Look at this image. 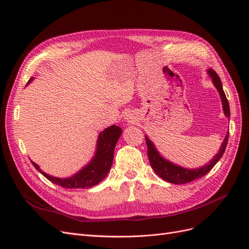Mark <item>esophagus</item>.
I'll list each match as a JSON object with an SVG mask.
<instances>
[{"instance_id": "34e87169", "label": "esophagus", "mask_w": 249, "mask_h": 249, "mask_svg": "<svg viewBox=\"0 0 249 249\" xmlns=\"http://www.w3.org/2000/svg\"><path fill=\"white\" fill-rule=\"evenodd\" d=\"M124 119L126 120L127 123H134V122H136V117L134 116V114L133 113H131V112H127L126 114H125V116H124Z\"/></svg>"}]
</instances>
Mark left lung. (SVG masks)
Returning <instances> with one entry per match:
<instances>
[{"label":"left lung","mask_w":249,"mask_h":249,"mask_svg":"<svg viewBox=\"0 0 249 249\" xmlns=\"http://www.w3.org/2000/svg\"><path fill=\"white\" fill-rule=\"evenodd\" d=\"M208 74L210 76V78L212 79V82H213L214 86L216 87L217 91L219 92V95L221 97V102H222V108H223L224 115L228 118H230V116H231L230 105H229L227 96H225V93L223 91L221 80L219 77H218L216 71H214L211 69L208 71ZM228 140H229V133H227V136L224 137L221 145H220V148H219V150H218V153L212 158V160H211L208 164L203 165V166L196 168V169L195 168L188 169V168H184L182 166H178V165L173 164L172 162L165 159V158L162 157L160 155V153L158 152V149L156 148L153 141L150 140L145 135V141H146V145H147V156H148L149 163H150V165H152L153 169L161 178L166 180V182H168V183L176 184V185L189 183V182H192V180H194V179H197L199 178H202L203 176H206L207 173L215 166L216 163L221 159L224 150H225V148H227Z\"/></svg>","instance_id":"8db88e82"}]
</instances>
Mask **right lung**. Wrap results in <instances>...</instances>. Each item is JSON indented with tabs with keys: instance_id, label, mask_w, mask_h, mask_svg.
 Here are the masks:
<instances>
[{
	"instance_id": "obj_1",
	"label": "right lung",
	"mask_w": 249,
	"mask_h": 249,
	"mask_svg": "<svg viewBox=\"0 0 249 249\" xmlns=\"http://www.w3.org/2000/svg\"><path fill=\"white\" fill-rule=\"evenodd\" d=\"M33 78L29 80L27 84L32 82ZM122 127L113 124L100 133L97 138L95 154L86 166L83 167L77 173L70 178H56L43 172L38 165L31 161L33 166L38 170L42 176L46 177L52 183L61 186L69 189L76 188H90L101 183L107 177L108 172L112 166L113 157H114V148L116 143L122 135Z\"/></svg>"
}]
</instances>
